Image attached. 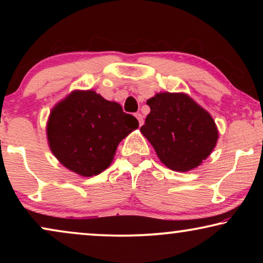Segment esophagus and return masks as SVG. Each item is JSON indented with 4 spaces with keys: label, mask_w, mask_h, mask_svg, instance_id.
Listing matches in <instances>:
<instances>
[{
    "label": "esophagus",
    "mask_w": 263,
    "mask_h": 263,
    "mask_svg": "<svg viewBox=\"0 0 263 263\" xmlns=\"http://www.w3.org/2000/svg\"><path fill=\"white\" fill-rule=\"evenodd\" d=\"M135 117L138 118V121H139V124H140V127H141V125L143 124V116L141 114H135Z\"/></svg>",
    "instance_id": "1"
}]
</instances>
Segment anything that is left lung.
<instances>
[{
    "label": "left lung",
    "mask_w": 263,
    "mask_h": 263,
    "mask_svg": "<svg viewBox=\"0 0 263 263\" xmlns=\"http://www.w3.org/2000/svg\"><path fill=\"white\" fill-rule=\"evenodd\" d=\"M141 133L159 159L175 171H189L210 156L218 140L211 115L184 93H158L147 100Z\"/></svg>",
    "instance_id": "1"
}]
</instances>
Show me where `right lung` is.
Returning <instances> with one entry per match:
<instances>
[{
    "label": "right lung",
    "mask_w": 263,
    "mask_h": 263,
    "mask_svg": "<svg viewBox=\"0 0 263 263\" xmlns=\"http://www.w3.org/2000/svg\"><path fill=\"white\" fill-rule=\"evenodd\" d=\"M138 127V120L120 104L93 91H75L53 107L46 132L57 159L91 177L109 166L118 143Z\"/></svg>",
    "instance_id": "1"
}]
</instances>
